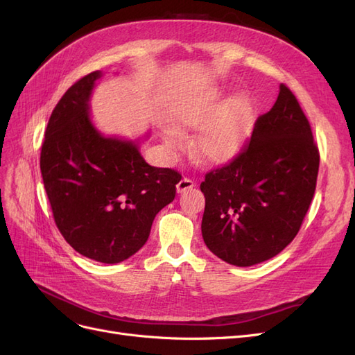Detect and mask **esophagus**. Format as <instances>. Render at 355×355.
I'll use <instances>...</instances> for the list:
<instances>
[{"instance_id": "1", "label": "esophagus", "mask_w": 355, "mask_h": 355, "mask_svg": "<svg viewBox=\"0 0 355 355\" xmlns=\"http://www.w3.org/2000/svg\"><path fill=\"white\" fill-rule=\"evenodd\" d=\"M194 187H196V182L188 179V178H182V179L178 182V185H176L178 192H185V191H188V189H192Z\"/></svg>"}]
</instances>
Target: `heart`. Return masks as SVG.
I'll return each mask as SVG.
<instances>
[{"mask_svg":"<svg viewBox=\"0 0 355 355\" xmlns=\"http://www.w3.org/2000/svg\"><path fill=\"white\" fill-rule=\"evenodd\" d=\"M218 90H209L180 106L176 114L179 128H200L192 142V153L207 164H223L240 153L252 121V106L244 96H234L220 111ZM166 144L171 151L182 149L185 139L167 132Z\"/></svg>","mask_w":355,"mask_h":355,"instance_id":"b5f03b06","label":"heart"}]
</instances>
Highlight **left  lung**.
<instances>
[{"instance_id": "1", "label": "left lung", "mask_w": 355, "mask_h": 355, "mask_svg": "<svg viewBox=\"0 0 355 355\" xmlns=\"http://www.w3.org/2000/svg\"><path fill=\"white\" fill-rule=\"evenodd\" d=\"M318 166L308 118L282 84L241 151L201 182V232L210 252L231 265L250 266L286 249L313 201Z\"/></svg>"}]
</instances>
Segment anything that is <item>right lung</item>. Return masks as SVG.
<instances>
[{
  "mask_svg": "<svg viewBox=\"0 0 355 355\" xmlns=\"http://www.w3.org/2000/svg\"><path fill=\"white\" fill-rule=\"evenodd\" d=\"M101 75H84L55 106L40 167L63 239L85 257L118 263L146 243L155 214L175 200L182 176L149 166L136 144L96 130L89 99Z\"/></svg>",
  "mask_w": 355,
  "mask_h": 355,
  "instance_id": "right-lung-1",
  "label": "right lung"
}]
</instances>
